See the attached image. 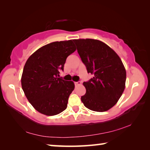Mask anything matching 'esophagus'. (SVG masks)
<instances>
[{"instance_id":"obj_1","label":"esophagus","mask_w":150,"mask_h":150,"mask_svg":"<svg viewBox=\"0 0 150 150\" xmlns=\"http://www.w3.org/2000/svg\"><path fill=\"white\" fill-rule=\"evenodd\" d=\"M81 85V83L80 82V81H79V82H75V87H77V86H78V85Z\"/></svg>"}]
</instances>
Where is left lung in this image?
I'll return each instance as SVG.
<instances>
[{"instance_id": "1", "label": "left lung", "mask_w": 150, "mask_h": 150, "mask_svg": "<svg viewBox=\"0 0 150 150\" xmlns=\"http://www.w3.org/2000/svg\"><path fill=\"white\" fill-rule=\"evenodd\" d=\"M78 54L93 78L83 83L86 88L81 99L85 107L105 112L115 106L125 88L126 72L117 54L97 40H73Z\"/></svg>"}]
</instances>
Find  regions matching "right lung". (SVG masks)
I'll use <instances>...</instances> for the list:
<instances>
[{"mask_svg": "<svg viewBox=\"0 0 150 150\" xmlns=\"http://www.w3.org/2000/svg\"><path fill=\"white\" fill-rule=\"evenodd\" d=\"M75 50L71 40L54 42L39 48L26 61L22 87L27 99L39 112L54 116L67 108L75 85L58 77L67 57Z\"/></svg>", "mask_w": 150, "mask_h": 150, "instance_id": "right-lung-1", "label": "right lung"}]
</instances>
